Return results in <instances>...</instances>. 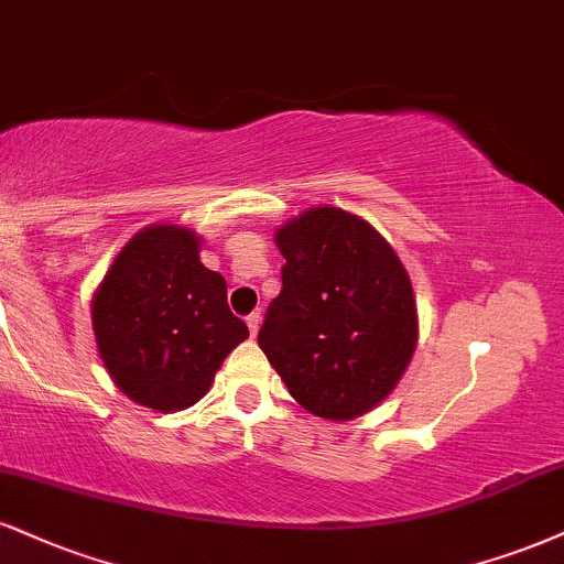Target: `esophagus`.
Here are the masks:
<instances>
[{"label":"esophagus","mask_w":564,"mask_h":564,"mask_svg":"<svg viewBox=\"0 0 564 564\" xmlns=\"http://www.w3.org/2000/svg\"><path fill=\"white\" fill-rule=\"evenodd\" d=\"M247 325H249V334L257 336V330H260V312H252V315L247 317Z\"/></svg>","instance_id":"obj_1"}]
</instances>
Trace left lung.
Listing matches in <instances>:
<instances>
[{
  "label": "left lung",
  "instance_id": "8db88e82",
  "mask_svg": "<svg viewBox=\"0 0 564 564\" xmlns=\"http://www.w3.org/2000/svg\"><path fill=\"white\" fill-rule=\"evenodd\" d=\"M286 264L260 349L312 415L370 412L404 376L417 344L410 275L391 243L362 217L310 207L275 230Z\"/></svg>",
  "mask_w": 564,
  "mask_h": 564
}]
</instances>
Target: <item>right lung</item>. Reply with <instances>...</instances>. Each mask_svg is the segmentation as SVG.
<instances>
[{"instance_id": "add662e5", "label": "right lung", "mask_w": 564, "mask_h": 564, "mask_svg": "<svg viewBox=\"0 0 564 564\" xmlns=\"http://www.w3.org/2000/svg\"><path fill=\"white\" fill-rule=\"evenodd\" d=\"M91 323L118 389L158 412L199 402L249 336L228 310L226 278L199 260V236L165 223L120 249L94 294Z\"/></svg>"}]
</instances>
